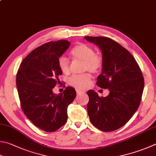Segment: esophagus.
<instances>
[{"label": "esophagus", "mask_w": 156, "mask_h": 156, "mask_svg": "<svg viewBox=\"0 0 156 156\" xmlns=\"http://www.w3.org/2000/svg\"><path fill=\"white\" fill-rule=\"evenodd\" d=\"M76 92H77V94H81V93H84V92H85L83 90H79V89H77V90H76Z\"/></svg>", "instance_id": "esophagus-1"}]
</instances>
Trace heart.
Segmentation results:
<instances>
[{
  "mask_svg": "<svg viewBox=\"0 0 156 156\" xmlns=\"http://www.w3.org/2000/svg\"><path fill=\"white\" fill-rule=\"evenodd\" d=\"M70 55L75 60L83 62V70L92 73H98L103 67V58L98 53L95 52L92 47L87 44L80 43L75 45L70 51ZM58 66L64 74H68L70 70V62L66 58L62 56L58 59ZM92 83V76L89 73L75 75L69 79L70 86L79 90L86 89Z\"/></svg>",
  "mask_w": 156,
  "mask_h": 156,
  "instance_id": "1",
  "label": "heart"
}]
</instances>
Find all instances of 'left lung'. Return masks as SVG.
I'll use <instances>...</instances> for the list:
<instances>
[{
  "label": "left lung",
  "instance_id": "obj_1",
  "mask_svg": "<svg viewBox=\"0 0 156 156\" xmlns=\"http://www.w3.org/2000/svg\"><path fill=\"white\" fill-rule=\"evenodd\" d=\"M101 49L102 72L96 85L109 90L106 97L87 91V105L90 122L100 130L111 132L125 125L139 108L144 89L143 73L127 49L110 38L85 37Z\"/></svg>",
  "mask_w": 156,
  "mask_h": 156
}]
</instances>
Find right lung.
<instances>
[{"label": "right lung", "instance_id": "add662e5", "mask_svg": "<svg viewBox=\"0 0 156 156\" xmlns=\"http://www.w3.org/2000/svg\"><path fill=\"white\" fill-rule=\"evenodd\" d=\"M66 40L50 41L32 51L20 64L16 86L22 109L35 126L51 133L67 121V107L76 96L72 87L59 94L53 88L60 83L62 74L58 59L70 46Z\"/></svg>", "mask_w": 156, "mask_h": 156}]
</instances>
